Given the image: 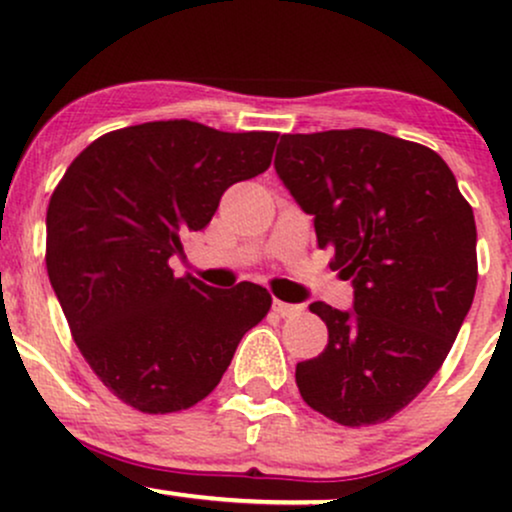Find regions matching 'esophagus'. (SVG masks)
<instances>
[{
	"instance_id": "34e87169",
	"label": "esophagus",
	"mask_w": 512,
	"mask_h": 512,
	"mask_svg": "<svg viewBox=\"0 0 512 512\" xmlns=\"http://www.w3.org/2000/svg\"><path fill=\"white\" fill-rule=\"evenodd\" d=\"M272 308H274V313H276V315H281V317H293V315L301 313L303 305H293V303H284V301H274V303H272Z\"/></svg>"
}]
</instances>
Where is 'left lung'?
<instances>
[{"label":"left lung","instance_id":"obj_1","mask_svg":"<svg viewBox=\"0 0 512 512\" xmlns=\"http://www.w3.org/2000/svg\"><path fill=\"white\" fill-rule=\"evenodd\" d=\"M274 168L354 308L313 303L330 342L296 366L301 397L342 426L387 421L443 366L477 289V226L436 151L375 129L284 134Z\"/></svg>","mask_w":512,"mask_h":512}]
</instances>
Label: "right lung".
<instances>
[{"label":"right lung","mask_w":512,"mask_h":512,"mask_svg":"<svg viewBox=\"0 0 512 512\" xmlns=\"http://www.w3.org/2000/svg\"><path fill=\"white\" fill-rule=\"evenodd\" d=\"M276 137L144 122L88 144L52 192L50 284L88 366L129 407L168 414L197 404L267 315L262 286L214 289L175 276L168 260L228 187L269 168Z\"/></svg>","instance_id":"add662e5"}]
</instances>
